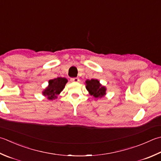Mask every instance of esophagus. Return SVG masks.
<instances>
[{
  "label": "esophagus",
  "mask_w": 161,
  "mask_h": 161,
  "mask_svg": "<svg viewBox=\"0 0 161 161\" xmlns=\"http://www.w3.org/2000/svg\"><path fill=\"white\" fill-rule=\"evenodd\" d=\"M70 81H73V82H77V81H80V80H79L78 77H73L70 79Z\"/></svg>",
  "instance_id": "esophagus-1"
}]
</instances>
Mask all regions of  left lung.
<instances>
[{
    "instance_id": "1",
    "label": "left lung",
    "mask_w": 161,
    "mask_h": 161,
    "mask_svg": "<svg viewBox=\"0 0 161 161\" xmlns=\"http://www.w3.org/2000/svg\"><path fill=\"white\" fill-rule=\"evenodd\" d=\"M86 89L89 91L91 96L97 98V97H101L105 95V87L103 86L100 84V81L98 80L92 79L91 80H86Z\"/></svg>"
}]
</instances>
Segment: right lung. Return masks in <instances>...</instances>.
<instances>
[{"instance_id": "1", "label": "right lung", "mask_w": 161, "mask_h": 161, "mask_svg": "<svg viewBox=\"0 0 161 161\" xmlns=\"http://www.w3.org/2000/svg\"><path fill=\"white\" fill-rule=\"evenodd\" d=\"M68 82L67 79L64 77H58L49 81V86L43 91L44 96L48 97L49 100L55 99L61 92Z\"/></svg>"}]
</instances>
